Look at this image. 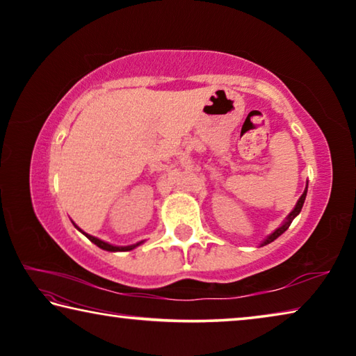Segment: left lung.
Wrapping results in <instances>:
<instances>
[{
	"label": "left lung",
	"mask_w": 356,
	"mask_h": 356,
	"mask_svg": "<svg viewBox=\"0 0 356 356\" xmlns=\"http://www.w3.org/2000/svg\"><path fill=\"white\" fill-rule=\"evenodd\" d=\"M306 191H308V185H306V190L303 191V195L300 196V200H298V202H297V206H295V209L292 210L291 213H289V216H287V220L284 221V225L282 226H280L278 229H276V231L273 232V234H270V236L264 240V242L261 243V246H264V245H268V243H272L273 240H276L278 238L281 234H284L287 229H289V226H291V222H292V220L295 218V216H297L300 212H301V207H303V204H305V200H306Z\"/></svg>",
	"instance_id": "obj_1"
}]
</instances>
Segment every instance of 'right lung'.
<instances>
[{"mask_svg":"<svg viewBox=\"0 0 356 356\" xmlns=\"http://www.w3.org/2000/svg\"><path fill=\"white\" fill-rule=\"evenodd\" d=\"M75 225V222H74ZM78 231L80 232H83L80 227L78 226H75ZM84 236H86L89 240H91V242L94 243V245H97L99 248H102V250H105V251H130V250H134V248H136L138 245H141L143 242H140V243H136V245H129V246H114V245H110V243H106V242H104V240H100V238H97V237H92V236H89V234H86V232H83Z\"/></svg>","mask_w":356,"mask_h":356,"instance_id":"right-lung-1","label":"right lung"}]
</instances>
